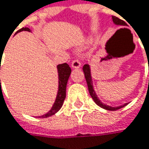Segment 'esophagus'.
<instances>
[{"label":"esophagus","mask_w":149,"mask_h":149,"mask_svg":"<svg viewBox=\"0 0 149 149\" xmlns=\"http://www.w3.org/2000/svg\"><path fill=\"white\" fill-rule=\"evenodd\" d=\"M80 66H81V62L78 60H74L72 62V68L77 69V68H80Z\"/></svg>","instance_id":"esophagus-1"}]
</instances>
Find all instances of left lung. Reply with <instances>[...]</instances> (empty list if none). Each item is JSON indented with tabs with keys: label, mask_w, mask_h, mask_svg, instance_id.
I'll return each instance as SVG.
<instances>
[{
	"label": "left lung",
	"mask_w": 149,
	"mask_h": 149,
	"mask_svg": "<svg viewBox=\"0 0 149 149\" xmlns=\"http://www.w3.org/2000/svg\"><path fill=\"white\" fill-rule=\"evenodd\" d=\"M113 24L116 25H122V26H125V25H127L125 21L121 20L120 19L113 16ZM83 71L84 72V77H85V79H86V82H87V84H88V92H89V95L90 96L92 97V99L94 100V102H95L96 105H98L99 107H101L102 108L106 109V110H109V111H116L118 109H120L124 107H125L128 103H125L124 105H121V106H118V107H111V106H108L103 102L99 99V97L97 96L95 91V88H94V85H93V81H92V76H91V70H90V66L89 65L86 64L84 65L83 67Z\"/></svg>",
	"instance_id": "left-lung-1"
}]
</instances>
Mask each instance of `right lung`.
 <instances>
[{"instance_id":"add662e5","label":"right lung","mask_w":149,"mask_h":149,"mask_svg":"<svg viewBox=\"0 0 149 149\" xmlns=\"http://www.w3.org/2000/svg\"><path fill=\"white\" fill-rule=\"evenodd\" d=\"M30 31V32L31 31V30L30 28L24 27L20 30H19L15 34H17V33H19L20 31ZM57 71H58V77H59V86H58V92H57L55 102L54 103L53 107H51V109L47 112L46 114L39 116V118H48V117H50L52 115L55 114L61 108V107H62V105L64 103V101L65 99L66 85H67L69 77H70L71 72H72V69L68 65V64L64 63V64H60V65H57Z\"/></svg>"}]
</instances>
